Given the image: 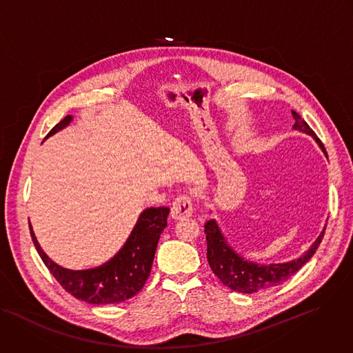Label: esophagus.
I'll return each instance as SVG.
<instances>
[{
  "label": "esophagus",
  "mask_w": 353,
  "mask_h": 353,
  "mask_svg": "<svg viewBox=\"0 0 353 353\" xmlns=\"http://www.w3.org/2000/svg\"><path fill=\"white\" fill-rule=\"evenodd\" d=\"M193 213V203L188 194H179L171 207V216L174 220H183Z\"/></svg>",
  "instance_id": "34e87169"
}]
</instances>
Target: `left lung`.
<instances>
[{
	"mask_svg": "<svg viewBox=\"0 0 353 353\" xmlns=\"http://www.w3.org/2000/svg\"><path fill=\"white\" fill-rule=\"evenodd\" d=\"M292 115L295 119L294 129L313 136L316 139V142L319 143V146L325 153L321 140L317 137L314 130L307 125V122L302 119V117L294 110H292ZM324 232H325V227L320 234V236L314 241L312 248L302 257L284 264L260 265V264L248 261L239 254H236L227 245L216 221L210 220L204 224V234L207 241V260L211 270H213V272L220 278V281L225 287L242 294H254V292H260V291L283 284L284 281H287L296 271H299L316 253L317 248L323 241Z\"/></svg>",
	"mask_w": 353,
	"mask_h": 353,
	"instance_id": "8db88e82",
	"label": "left lung"
}]
</instances>
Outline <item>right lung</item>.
Masks as SVG:
<instances>
[{
	"label": "right lung",
	"mask_w": 353,
	"mask_h": 353,
	"mask_svg": "<svg viewBox=\"0 0 353 353\" xmlns=\"http://www.w3.org/2000/svg\"><path fill=\"white\" fill-rule=\"evenodd\" d=\"M70 119L72 117L66 115L47 136L65 128ZM168 214V207H150L145 210L118 254L97 268L81 271L66 270L51 261L41 250L30 224L29 228L39 256L66 292L92 305H110L130 299L145 287L152 271L160 235L167 227Z\"/></svg>",
	"instance_id": "obj_1"
}]
</instances>
